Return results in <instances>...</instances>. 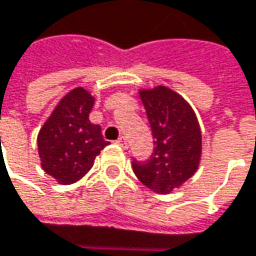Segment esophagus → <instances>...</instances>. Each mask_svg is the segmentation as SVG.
Here are the masks:
<instances>
[{
	"label": "esophagus",
	"instance_id": "obj_1",
	"mask_svg": "<svg viewBox=\"0 0 256 256\" xmlns=\"http://www.w3.org/2000/svg\"><path fill=\"white\" fill-rule=\"evenodd\" d=\"M117 145H120L123 150H128V139L124 138V136H122V138H118V140H117Z\"/></svg>",
	"mask_w": 256,
	"mask_h": 256
}]
</instances>
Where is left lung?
I'll list each match as a JSON object with an SVG mask.
<instances>
[{"instance_id":"1","label":"left lung","mask_w":256,"mask_h":256,"mask_svg":"<svg viewBox=\"0 0 256 256\" xmlns=\"http://www.w3.org/2000/svg\"><path fill=\"white\" fill-rule=\"evenodd\" d=\"M154 136V152L145 162L133 161L136 177L151 190L167 195L196 173L202 134L189 102L173 89L158 84L139 89Z\"/></svg>"}]
</instances>
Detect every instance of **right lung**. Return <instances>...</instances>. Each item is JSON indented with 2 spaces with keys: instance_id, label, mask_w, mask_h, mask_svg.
Instances as JSON below:
<instances>
[{
  "instance_id": "1",
  "label": "right lung",
  "mask_w": 256,
  "mask_h": 256,
  "mask_svg": "<svg viewBox=\"0 0 256 256\" xmlns=\"http://www.w3.org/2000/svg\"><path fill=\"white\" fill-rule=\"evenodd\" d=\"M95 96L84 88L64 95L38 133L42 170L60 184H72L92 168L96 155L108 145L101 126L89 120Z\"/></svg>"
}]
</instances>
